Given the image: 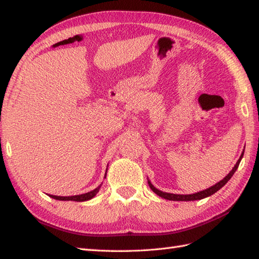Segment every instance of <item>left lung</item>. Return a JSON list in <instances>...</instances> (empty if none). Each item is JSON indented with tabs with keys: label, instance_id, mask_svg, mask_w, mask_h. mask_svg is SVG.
Returning a JSON list of instances; mask_svg holds the SVG:
<instances>
[{
	"label": "left lung",
	"instance_id": "8db88e82",
	"mask_svg": "<svg viewBox=\"0 0 259 259\" xmlns=\"http://www.w3.org/2000/svg\"><path fill=\"white\" fill-rule=\"evenodd\" d=\"M243 156H244V152L241 153L240 158L238 159V161L236 162L235 167L233 168L232 171H230V172H229V174L226 176V177H225L223 180L219 181V183H218V184H216L214 186L210 187V188H208V189H206V190H202V191L197 192V194H192V195H175V194H168V192H163V191H160V190H158L157 188H155V187H153V186L151 185L150 181H148V184H149V187H150L151 190H152L153 192H156V194H157L158 196H160V197L164 198V199H168V200H175V201H190V200H199V199H202V198H206V197H209V196L213 195L214 192H217L219 189L222 188V187H224L225 185H226V184L228 183V180L233 177V175L235 174L236 170H237V168H238V166H239L240 160H241V158H243Z\"/></svg>",
	"mask_w": 259,
	"mask_h": 259
}]
</instances>
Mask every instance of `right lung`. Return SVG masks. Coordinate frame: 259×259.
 <instances>
[{
  "label": "right lung",
  "mask_w": 259,
  "mask_h": 259,
  "mask_svg": "<svg viewBox=\"0 0 259 259\" xmlns=\"http://www.w3.org/2000/svg\"><path fill=\"white\" fill-rule=\"evenodd\" d=\"M99 189H100V186L98 187V188H96L95 190H92L90 192H87V194H83V195H76V196H71V197H61V196H53V195H50V197L54 198V199L57 200H73V201H84V200H89L91 199V198L95 197L97 194Z\"/></svg>",
  "instance_id": "obj_1"
}]
</instances>
